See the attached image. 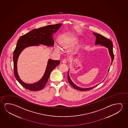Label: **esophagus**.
Instances as JSON below:
<instances>
[{
	"label": "esophagus",
	"mask_w": 128,
	"mask_h": 128,
	"mask_svg": "<svg viewBox=\"0 0 128 128\" xmlns=\"http://www.w3.org/2000/svg\"><path fill=\"white\" fill-rule=\"evenodd\" d=\"M67 62H68V60H67V59H64L62 61V62L63 64H66L67 63Z\"/></svg>",
	"instance_id": "34e87169"
}]
</instances>
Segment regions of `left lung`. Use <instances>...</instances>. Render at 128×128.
Wrapping results in <instances>:
<instances>
[{"mask_svg": "<svg viewBox=\"0 0 128 128\" xmlns=\"http://www.w3.org/2000/svg\"><path fill=\"white\" fill-rule=\"evenodd\" d=\"M93 34L96 37V44H100V45L107 47L108 48V49L109 53H110V55L111 59H112V63H111V64H112V63L114 61V52H113V44H112V41L110 39H108L105 37L102 34H99L96 33H93ZM109 71H110V69L108 70V72ZM68 81L69 83L74 88L77 89L80 91H85L89 90L94 88L96 87V86H98V85H96L93 87L86 88H81L79 87H78L73 83L72 81L70 78L69 77V72H68Z\"/></svg>", "mask_w": 128, "mask_h": 128, "instance_id": "left-lung-1", "label": "left lung"}]
</instances>
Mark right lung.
Listing matches in <instances>:
<instances>
[{
  "instance_id": "1",
  "label": "right lung",
  "mask_w": 128,
  "mask_h": 128,
  "mask_svg": "<svg viewBox=\"0 0 128 128\" xmlns=\"http://www.w3.org/2000/svg\"><path fill=\"white\" fill-rule=\"evenodd\" d=\"M61 24L50 25L38 29H34L26 34L20 37L13 52V60L14 63V76L22 87L30 91L40 90L44 87L48 80L52 71L60 63L59 60H53L49 59L46 71L42 79L36 83L28 84L21 80L18 76L17 69V63L21 52L26 47L38 45L39 44L53 46L54 41L52 33H55L61 26Z\"/></svg>"
}]
</instances>
